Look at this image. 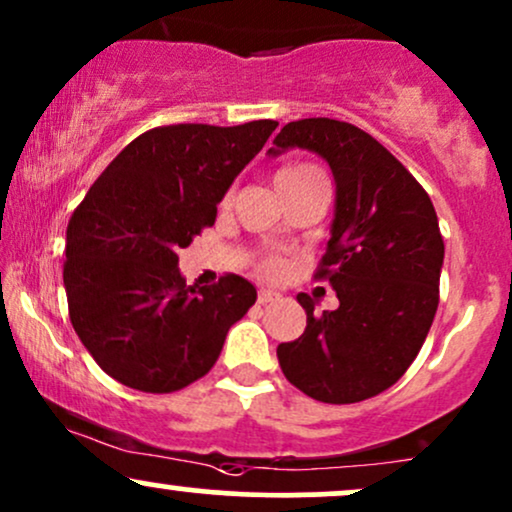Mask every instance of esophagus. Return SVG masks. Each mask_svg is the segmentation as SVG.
I'll return each instance as SVG.
<instances>
[{
  "instance_id": "obj_1",
  "label": "esophagus",
  "mask_w": 512,
  "mask_h": 512,
  "mask_svg": "<svg viewBox=\"0 0 512 512\" xmlns=\"http://www.w3.org/2000/svg\"><path fill=\"white\" fill-rule=\"evenodd\" d=\"M279 293L272 291V289H260V293H257V301L260 303H272V301H279Z\"/></svg>"
}]
</instances>
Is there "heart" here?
Wrapping results in <instances>:
<instances>
[{"label":"heart","mask_w":512,"mask_h":512,"mask_svg":"<svg viewBox=\"0 0 512 512\" xmlns=\"http://www.w3.org/2000/svg\"><path fill=\"white\" fill-rule=\"evenodd\" d=\"M308 175H320L313 166L308 163H293V166H284L276 173V182H286V180H298V178H308ZM279 260H267L264 262V269L267 272H279Z\"/></svg>","instance_id":"b5f03b06"}]
</instances>
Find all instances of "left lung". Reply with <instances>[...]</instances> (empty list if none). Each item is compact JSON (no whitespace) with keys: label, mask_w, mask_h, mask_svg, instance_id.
<instances>
[{"label":"left lung","mask_w":512,"mask_h":512,"mask_svg":"<svg viewBox=\"0 0 512 512\" xmlns=\"http://www.w3.org/2000/svg\"><path fill=\"white\" fill-rule=\"evenodd\" d=\"M317 154L332 170L334 219L322 269L339 308L315 313L276 356L286 380L317 402L380 395L411 366L438 308L445 245L431 197L368 132L330 117L289 122L267 156Z\"/></svg>","instance_id":"obj_1"}]
</instances>
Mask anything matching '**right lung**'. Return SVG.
Masks as SVG:
<instances>
[{
    "label": "right lung",
    "mask_w": 512,
    "mask_h": 512,
    "mask_svg": "<svg viewBox=\"0 0 512 512\" xmlns=\"http://www.w3.org/2000/svg\"><path fill=\"white\" fill-rule=\"evenodd\" d=\"M274 129V120L149 129L76 207L64 262L69 317L117 383L156 395L195 383L257 301L238 274L187 286L178 252L214 226L216 204Z\"/></svg>",
    "instance_id": "add662e5"
}]
</instances>
